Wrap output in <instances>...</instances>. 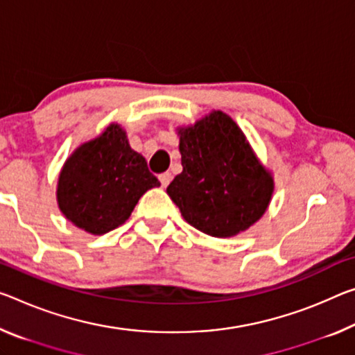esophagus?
Returning <instances> with one entry per match:
<instances>
[{
  "label": "esophagus",
  "mask_w": 355,
  "mask_h": 355,
  "mask_svg": "<svg viewBox=\"0 0 355 355\" xmlns=\"http://www.w3.org/2000/svg\"><path fill=\"white\" fill-rule=\"evenodd\" d=\"M159 182H161V187H162V188L168 187V183L172 182V173H171V172L161 173V175H159Z\"/></svg>",
  "instance_id": "1"
}]
</instances>
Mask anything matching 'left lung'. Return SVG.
<instances>
[{"label":"left lung","instance_id":"1","mask_svg":"<svg viewBox=\"0 0 355 355\" xmlns=\"http://www.w3.org/2000/svg\"><path fill=\"white\" fill-rule=\"evenodd\" d=\"M182 173L167 187L182 216L210 237H234L266 213L273 177L232 118L221 110L178 128Z\"/></svg>","mask_w":355,"mask_h":355}]
</instances>
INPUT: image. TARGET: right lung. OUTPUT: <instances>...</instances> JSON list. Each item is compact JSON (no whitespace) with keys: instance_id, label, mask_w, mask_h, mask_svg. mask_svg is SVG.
Returning a JSON list of instances; mask_svg holds the SVG:
<instances>
[{"instance_id":"right-lung-1","label":"right lung","mask_w":355,"mask_h":355,"mask_svg":"<svg viewBox=\"0 0 355 355\" xmlns=\"http://www.w3.org/2000/svg\"><path fill=\"white\" fill-rule=\"evenodd\" d=\"M159 184L145 157L129 147L125 129L112 123L67 157L56 200L74 226L103 235L121 226L139 199Z\"/></svg>"}]
</instances>
